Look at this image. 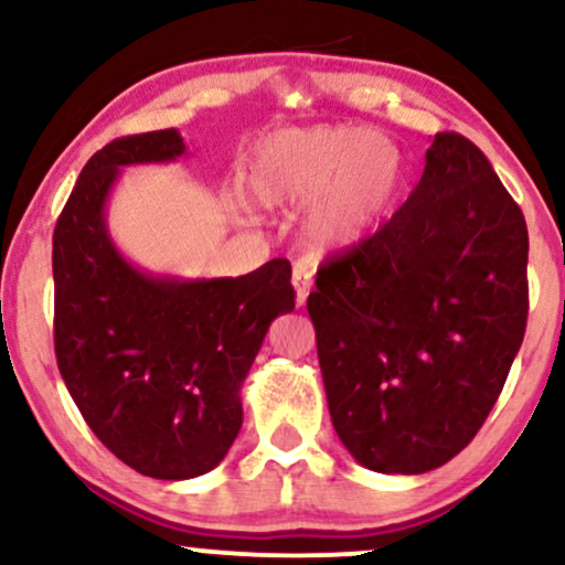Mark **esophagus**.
Listing matches in <instances>:
<instances>
[{
	"instance_id": "34e87169",
	"label": "esophagus",
	"mask_w": 565,
	"mask_h": 565,
	"mask_svg": "<svg viewBox=\"0 0 565 565\" xmlns=\"http://www.w3.org/2000/svg\"><path fill=\"white\" fill-rule=\"evenodd\" d=\"M291 284H295L297 291V305H305L310 295V287H313V270L305 268V265H295V270H291Z\"/></svg>"
}]
</instances>
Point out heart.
Segmentation results:
<instances>
[{
  "label": "heart",
  "mask_w": 565,
  "mask_h": 565,
  "mask_svg": "<svg viewBox=\"0 0 565 565\" xmlns=\"http://www.w3.org/2000/svg\"><path fill=\"white\" fill-rule=\"evenodd\" d=\"M404 183V153L369 127L319 125L270 132L246 159V188L263 206H305L313 249L361 244Z\"/></svg>",
  "instance_id": "obj_1"
}]
</instances>
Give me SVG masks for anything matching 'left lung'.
I'll use <instances>...</instances> for the list:
<instances>
[{"label": "left lung", "instance_id": "left-lung-1", "mask_svg": "<svg viewBox=\"0 0 565 565\" xmlns=\"http://www.w3.org/2000/svg\"><path fill=\"white\" fill-rule=\"evenodd\" d=\"M529 231L489 159L438 132L406 204L321 265L308 313L353 459L419 476L476 438L526 332Z\"/></svg>", "mask_w": 565, "mask_h": 565}]
</instances>
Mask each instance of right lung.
Wrapping results in <instances>:
<instances>
[{
	"instance_id": "add662e5",
	"label": "right lung",
	"mask_w": 565,
	"mask_h": 565,
	"mask_svg": "<svg viewBox=\"0 0 565 565\" xmlns=\"http://www.w3.org/2000/svg\"><path fill=\"white\" fill-rule=\"evenodd\" d=\"M180 157L188 148L178 129L108 142L84 164L53 236L61 377L103 446L159 481L223 462L268 327L295 310L281 257L236 278H183L121 255L106 220L121 170Z\"/></svg>"
}]
</instances>
